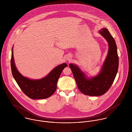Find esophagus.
Wrapping results in <instances>:
<instances>
[{
  "label": "esophagus",
  "instance_id": "34e87169",
  "mask_svg": "<svg viewBox=\"0 0 132 132\" xmlns=\"http://www.w3.org/2000/svg\"><path fill=\"white\" fill-rule=\"evenodd\" d=\"M72 59V57L70 55H68L66 57V60L68 61H70Z\"/></svg>",
  "mask_w": 132,
  "mask_h": 132
}]
</instances>
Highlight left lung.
I'll list each match as a JSON object with an SVG mask.
<instances>
[{"mask_svg": "<svg viewBox=\"0 0 132 132\" xmlns=\"http://www.w3.org/2000/svg\"><path fill=\"white\" fill-rule=\"evenodd\" d=\"M99 33L106 39L109 45L108 54L100 73L88 78L78 66L72 63L69 64L78 89L83 94L90 96L105 94L113 84L118 69L119 59L114 38L106 28L100 30Z\"/></svg>", "mask_w": 132, "mask_h": 132, "instance_id": "1", "label": "left lung"}]
</instances>
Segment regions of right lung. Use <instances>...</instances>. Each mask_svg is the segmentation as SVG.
Returning <instances> with one entry per match:
<instances>
[{"mask_svg":"<svg viewBox=\"0 0 132 132\" xmlns=\"http://www.w3.org/2000/svg\"><path fill=\"white\" fill-rule=\"evenodd\" d=\"M11 65L12 75L22 92L29 98L34 100L46 98L56 91L57 83L64 68L68 66L63 63L55 68L45 77L38 80H32L22 75L16 68L12 50Z\"/></svg>","mask_w":132,"mask_h":132,"instance_id":"1","label":"right lung"}]
</instances>
